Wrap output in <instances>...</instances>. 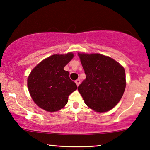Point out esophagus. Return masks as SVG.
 I'll list each match as a JSON object with an SVG mask.
<instances>
[{"label": "esophagus", "instance_id": "1", "mask_svg": "<svg viewBox=\"0 0 150 150\" xmlns=\"http://www.w3.org/2000/svg\"><path fill=\"white\" fill-rule=\"evenodd\" d=\"M75 82H76V85L79 86V84H80V80L79 79H77V80L75 81Z\"/></svg>", "mask_w": 150, "mask_h": 150}]
</instances>
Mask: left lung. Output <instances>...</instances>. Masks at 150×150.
I'll return each mask as SVG.
<instances>
[{"label":"left lung","instance_id":"left-lung-1","mask_svg":"<svg viewBox=\"0 0 150 150\" xmlns=\"http://www.w3.org/2000/svg\"><path fill=\"white\" fill-rule=\"evenodd\" d=\"M86 79L78 87L84 103L97 112L109 111L122 98L125 71L111 57L98 53H79Z\"/></svg>","mask_w":150,"mask_h":150}]
</instances>
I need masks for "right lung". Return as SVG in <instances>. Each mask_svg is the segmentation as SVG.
<instances>
[{
  "mask_svg": "<svg viewBox=\"0 0 150 150\" xmlns=\"http://www.w3.org/2000/svg\"><path fill=\"white\" fill-rule=\"evenodd\" d=\"M73 53L53 55L42 61L28 79L30 94L36 105L48 112H56L68 103V97L77 89L64 68L73 58Z\"/></svg>",
  "mask_w": 150,
  "mask_h": 150,
  "instance_id": "1",
  "label": "right lung"
}]
</instances>
